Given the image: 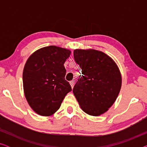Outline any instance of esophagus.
I'll return each instance as SVG.
<instances>
[{
  "mask_svg": "<svg viewBox=\"0 0 147 147\" xmlns=\"http://www.w3.org/2000/svg\"><path fill=\"white\" fill-rule=\"evenodd\" d=\"M69 84H70V86H71V87L73 88L74 86V81H71V82H69Z\"/></svg>",
  "mask_w": 147,
  "mask_h": 147,
  "instance_id": "1",
  "label": "esophagus"
}]
</instances>
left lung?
<instances>
[{"label": "left lung", "instance_id": "8db88e82", "mask_svg": "<svg viewBox=\"0 0 147 147\" xmlns=\"http://www.w3.org/2000/svg\"><path fill=\"white\" fill-rule=\"evenodd\" d=\"M80 76L73 89L80 107L91 116L105 113L116 101L122 86L119 68L111 57L95 49H75Z\"/></svg>", "mask_w": 147, "mask_h": 147}]
</instances>
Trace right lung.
Returning <instances> with one entry per match:
<instances>
[{
  "label": "right lung",
  "instance_id": "1",
  "mask_svg": "<svg viewBox=\"0 0 147 147\" xmlns=\"http://www.w3.org/2000/svg\"><path fill=\"white\" fill-rule=\"evenodd\" d=\"M71 51L51 45L37 50L28 58L23 73V90L31 108L41 116L53 114L71 91L65 80L64 63Z\"/></svg>",
  "mask_w": 147,
  "mask_h": 147
}]
</instances>
